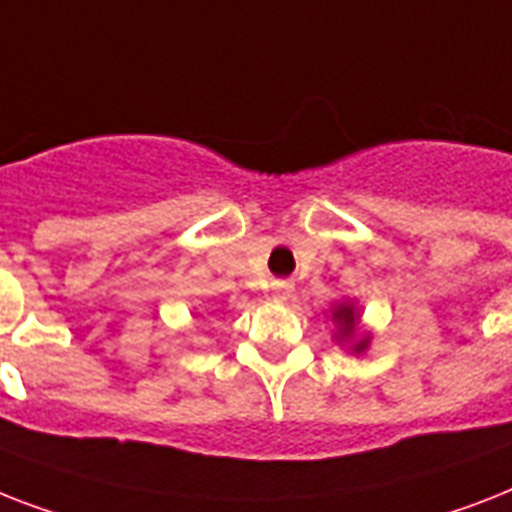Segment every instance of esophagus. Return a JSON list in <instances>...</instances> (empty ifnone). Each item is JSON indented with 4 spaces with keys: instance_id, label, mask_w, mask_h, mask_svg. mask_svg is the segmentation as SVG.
<instances>
[{
    "instance_id": "1",
    "label": "esophagus",
    "mask_w": 512,
    "mask_h": 512,
    "mask_svg": "<svg viewBox=\"0 0 512 512\" xmlns=\"http://www.w3.org/2000/svg\"><path fill=\"white\" fill-rule=\"evenodd\" d=\"M290 290L293 288H290L288 282H275V285H272V296H275L277 301H285V298L290 296Z\"/></svg>"
}]
</instances>
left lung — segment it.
Wrapping results in <instances>:
<instances>
[{"label":"left lung","mask_w":512,"mask_h":512,"mask_svg":"<svg viewBox=\"0 0 512 512\" xmlns=\"http://www.w3.org/2000/svg\"><path fill=\"white\" fill-rule=\"evenodd\" d=\"M359 320H362V314H359V306L349 298H343V301H335L333 309H330V322H333V341L338 346H343L351 354H365L370 349L372 343V333L370 330H362L359 327Z\"/></svg>","instance_id":"left-lung-1"}]
</instances>
